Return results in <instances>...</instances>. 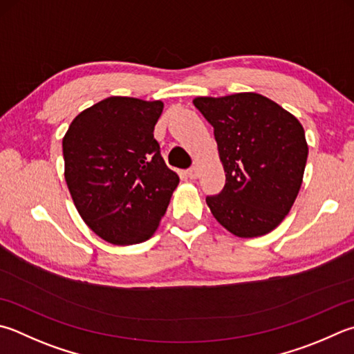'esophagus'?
<instances>
[{
    "label": "esophagus",
    "mask_w": 354,
    "mask_h": 354,
    "mask_svg": "<svg viewBox=\"0 0 354 354\" xmlns=\"http://www.w3.org/2000/svg\"><path fill=\"white\" fill-rule=\"evenodd\" d=\"M187 176H189L190 179H196V178L199 176L198 167H192V169H189V170H187Z\"/></svg>",
    "instance_id": "34e87169"
}]
</instances>
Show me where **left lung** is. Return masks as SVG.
Instances as JSON below:
<instances>
[{"mask_svg":"<svg viewBox=\"0 0 354 354\" xmlns=\"http://www.w3.org/2000/svg\"><path fill=\"white\" fill-rule=\"evenodd\" d=\"M194 105L214 127L226 173L224 189L205 198L212 215L241 239L271 232L299 195L308 158L304 127L257 93L196 97Z\"/></svg>","mask_w":354,"mask_h":354,"instance_id":"8db88e82","label":"left lung"}]
</instances>
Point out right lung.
Instances as JSON below:
<instances>
[{"mask_svg":"<svg viewBox=\"0 0 354 354\" xmlns=\"http://www.w3.org/2000/svg\"><path fill=\"white\" fill-rule=\"evenodd\" d=\"M160 100L113 95L86 108L63 138L65 179L83 221L111 244L155 234L179 176L153 136Z\"/></svg>","mask_w":354,"mask_h":354,"instance_id":"add662e5","label":"right lung"}]
</instances>
